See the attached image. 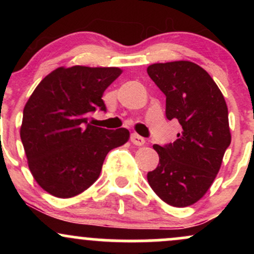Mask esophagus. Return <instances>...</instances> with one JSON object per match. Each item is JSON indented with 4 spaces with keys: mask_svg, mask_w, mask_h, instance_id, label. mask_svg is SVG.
<instances>
[{
    "mask_svg": "<svg viewBox=\"0 0 254 254\" xmlns=\"http://www.w3.org/2000/svg\"><path fill=\"white\" fill-rule=\"evenodd\" d=\"M130 139H131V142H132L133 144L138 145V147H141V145H144L145 144V139L143 138V137L139 136L138 133H136V132L131 133Z\"/></svg>",
    "mask_w": 254,
    "mask_h": 254,
    "instance_id": "1",
    "label": "esophagus"
}]
</instances>
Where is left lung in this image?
Returning <instances> with one entry per match:
<instances>
[{
  "label": "left lung",
  "mask_w": 254,
  "mask_h": 254,
  "mask_svg": "<svg viewBox=\"0 0 254 254\" xmlns=\"http://www.w3.org/2000/svg\"><path fill=\"white\" fill-rule=\"evenodd\" d=\"M147 72L166 95V117L182 125L173 143L153 145L159 165L147 179L165 203L185 208L206 193L220 171L232 141L228 109L217 84L196 63H155Z\"/></svg>",
  "instance_id": "8db88e82"
}]
</instances>
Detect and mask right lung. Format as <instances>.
Listing matches in <instances>:
<instances>
[{"mask_svg":"<svg viewBox=\"0 0 254 254\" xmlns=\"http://www.w3.org/2000/svg\"><path fill=\"white\" fill-rule=\"evenodd\" d=\"M123 70L116 66H60L40 81L25 105L20 137L38 185L58 198L82 193L100 176L107 153L127 143L124 127L87 123L106 111L104 92Z\"/></svg>","mask_w":254,"mask_h":254,"instance_id":"right-lung-1","label":"right lung"}]
</instances>
